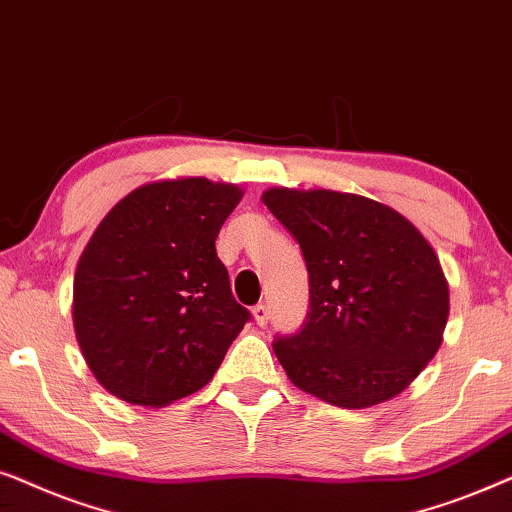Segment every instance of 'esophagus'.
<instances>
[{
    "instance_id": "34e87169",
    "label": "esophagus",
    "mask_w": 512,
    "mask_h": 512,
    "mask_svg": "<svg viewBox=\"0 0 512 512\" xmlns=\"http://www.w3.org/2000/svg\"><path fill=\"white\" fill-rule=\"evenodd\" d=\"M252 318H255V323L260 327H267L269 323V309L264 304H257L255 309H252Z\"/></svg>"
}]
</instances>
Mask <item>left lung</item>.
Returning <instances> with one entry per match:
<instances>
[{"label": "left lung", "mask_w": 512, "mask_h": 512, "mask_svg": "<svg viewBox=\"0 0 512 512\" xmlns=\"http://www.w3.org/2000/svg\"><path fill=\"white\" fill-rule=\"evenodd\" d=\"M262 201L297 238L309 269L302 330L274 342L288 379L344 410L405 391L438 353L449 316L433 245L367 196L274 187Z\"/></svg>", "instance_id": "1"}]
</instances>
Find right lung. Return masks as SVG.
<instances>
[{
	"instance_id": "1",
	"label": "right lung",
	"mask_w": 512,
	"mask_h": 512,
	"mask_svg": "<svg viewBox=\"0 0 512 512\" xmlns=\"http://www.w3.org/2000/svg\"><path fill=\"white\" fill-rule=\"evenodd\" d=\"M243 189L177 177L133 189L102 217L74 274L72 320L98 384L166 407L208 384L250 320L215 238Z\"/></svg>"
}]
</instances>
